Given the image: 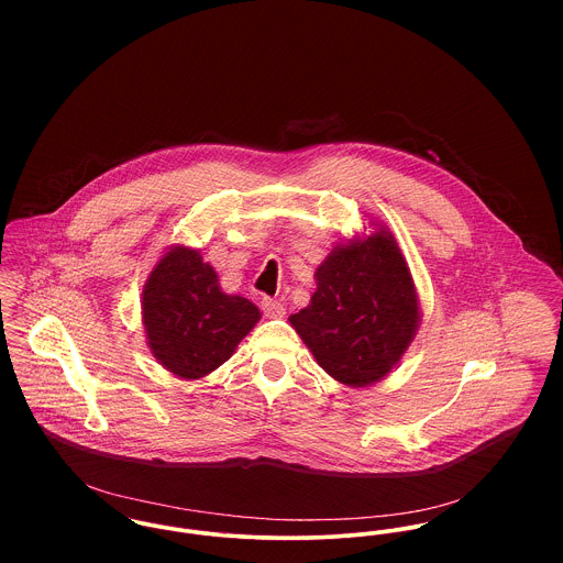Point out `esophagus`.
Returning a JSON list of instances; mask_svg holds the SVG:
<instances>
[{
	"instance_id": "34e87169",
	"label": "esophagus",
	"mask_w": 563,
	"mask_h": 563,
	"mask_svg": "<svg viewBox=\"0 0 563 563\" xmlns=\"http://www.w3.org/2000/svg\"><path fill=\"white\" fill-rule=\"evenodd\" d=\"M262 312L268 317V319H282L286 314V308L282 301H275V299H264L262 301Z\"/></svg>"
}]
</instances>
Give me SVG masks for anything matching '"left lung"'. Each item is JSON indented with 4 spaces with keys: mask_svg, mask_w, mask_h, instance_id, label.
<instances>
[{
    "mask_svg": "<svg viewBox=\"0 0 563 563\" xmlns=\"http://www.w3.org/2000/svg\"><path fill=\"white\" fill-rule=\"evenodd\" d=\"M314 277L310 306L290 324L335 382L364 388L384 379L420 322L416 286L390 230L333 246Z\"/></svg>",
    "mask_w": 563,
    "mask_h": 563,
    "instance_id": "1",
    "label": "left lung"
}]
</instances>
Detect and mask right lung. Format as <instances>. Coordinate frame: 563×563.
Returning a JSON list of instances; mask_svg holds the SVG:
<instances>
[{"label":"right lung","mask_w":563,"mask_h":563,"mask_svg":"<svg viewBox=\"0 0 563 563\" xmlns=\"http://www.w3.org/2000/svg\"><path fill=\"white\" fill-rule=\"evenodd\" d=\"M141 306L154 357L181 379L217 371L262 317L249 299L225 295L217 271L197 249L181 244L170 246L150 273Z\"/></svg>","instance_id":"right-lung-1"}]
</instances>
